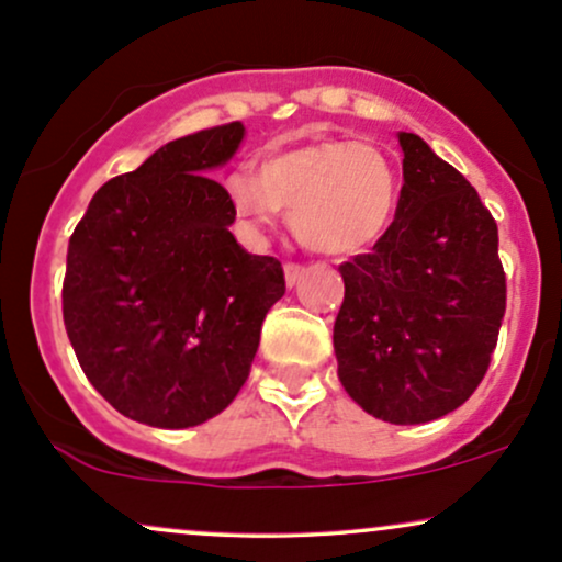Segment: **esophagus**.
I'll list each match as a JSON object with an SVG mask.
<instances>
[{
  "label": "esophagus",
  "mask_w": 562,
  "mask_h": 562,
  "mask_svg": "<svg viewBox=\"0 0 562 562\" xmlns=\"http://www.w3.org/2000/svg\"><path fill=\"white\" fill-rule=\"evenodd\" d=\"M303 272H306V269H303L301 263H285V285H288V288L299 285Z\"/></svg>",
  "instance_id": "34e87169"
}]
</instances>
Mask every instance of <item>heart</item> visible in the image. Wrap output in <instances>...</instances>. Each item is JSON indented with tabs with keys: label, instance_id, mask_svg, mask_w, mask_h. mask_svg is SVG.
<instances>
[{
	"label": "heart",
	"instance_id": "b5f03b06",
	"mask_svg": "<svg viewBox=\"0 0 562 562\" xmlns=\"http://www.w3.org/2000/svg\"><path fill=\"white\" fill-rule=\"evenodd\" d=\"M227 195L250 235H261L280 209L293 235L327 256H357L383 240L398 205V171L375 145L319 139L261 160L259 177L229 173Z\"/></svg>",
	"mask_w": 562,
	"mask_h": 562
}]
</instances>
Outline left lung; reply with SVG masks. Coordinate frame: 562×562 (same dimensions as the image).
<instances>
[{"mask_svg": "<svg viewBox=\"0 0 562 562\" xmlns=\"http://www.w3.org/2000/svg\"><path fill=\"white\" fill-rule=\"evenodd\" d=\"M404 184L370 254L340 267L338 378L367 415L420 425L479 389L505 317L496 222L454 166L398 132Z\"/></svg>", "mask_w": 562, "mask_h": 562, "instance_id": "1", "label": "left lung"}]
</instances>
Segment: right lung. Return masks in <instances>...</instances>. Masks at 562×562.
Listing matches in <instances>:
<instances>
[{"mask_svg": "<svg viewBox=\"0 0 562 562\" xmlns=\"http://www.w3.org/2000/svg\"><path fill=\"white\" fill-rule=\"evenodd\" d=\"M245 139L240 121L166 142L94 192L68 243L63 319L100 396L153 428H192L243 389L261 322L285 295L272 256L229 227L209 177Z\"/></svg>", "mask_w": 562, "mask_h": 562, "instance_id": "right-lung-1", "label": "right lung"}]
</instances>
